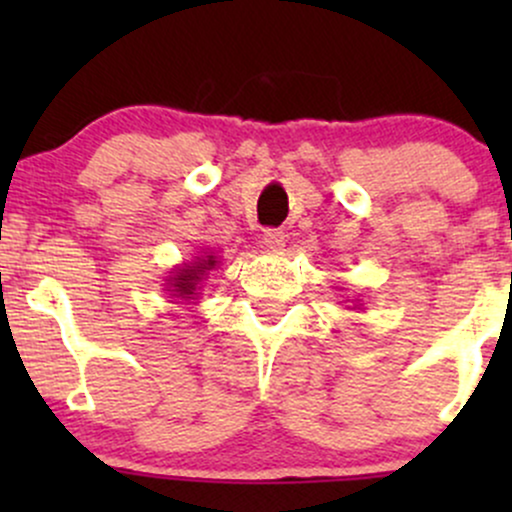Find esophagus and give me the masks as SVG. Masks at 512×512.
<instances>
[{"label": "esophagus", "mask_w": 512, "mask_h": 512, "mask_svg": "<svg viewBox=\"0 0 512 512\" xmlns=\"http://www.w3.org/2000/svg\"><path fill=\"white\" fill-rule=\"evenodd\" d=\"M284 238L286 236L281 228H264V233H262V243L272 250H279L281 245H284Z\"/></svg>", "instance_id": "1"}]
</instances>
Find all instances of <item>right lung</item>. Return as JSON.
I'll return each mask as SVG.
<instances>
[{
	"instance_id": "1",
	"label": "right lung",
	"mask_w": 512,
	"mask_h": 512,
	"mask_svg": "<svg viewBox=\"0 0 512 512\" xmlns=\"http://www.w3.org/2000/svg\"><path fill=\"white\" fill-rule=\"evenodd\" d=\"M216 264V257L214 255H207V260H202V262H197L195 267H187V269H180L178 274H175V289L173 291H178V296H182V298H190L192 293H195V289H197V284H199V279H202V274L204 272H209L211 267H214Z\"/></svg>"
}]
</instances>
